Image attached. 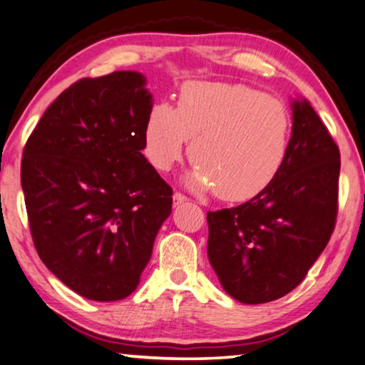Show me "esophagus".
I'll return each instance as SVG.
<instances>
[{
	"instance_id": "1",
	"label": "esophagus",
	"mask_w": 365,
	"mask_h": 365,
	"mask_svg": "<svg viewBox=\"0 0 365 365\" xmlns=\"http://www.w3.org/2000/svg\"><path fill=\"white\" fill-rule=\"evenodd\" d=\"M173 200H174V205H179V204L186 202L187 197H186V195H184V194H181V192H174Z\"/></svg>"
}]
</instances>
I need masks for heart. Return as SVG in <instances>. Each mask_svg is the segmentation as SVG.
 <instances>
[{
    "label": "heart",
    "instance_id": "b5f03b06",
    "mask_svg": "<svg viewBox=\"0 0 365 365\" xmlns=\"http://www.w3.org/2000/svg\"><path fill=\"white\" fill-rule=\"evenodd\" d=\"M191 141V184L220 197L244 200L272 184L292 145V117L282 100L245 86L187 82L178 105L156 103L146 118L143 146L158 171H170Z\"/></svg>",
    "mask_w": 365,
    "mask_h": 365
}]
</instances>
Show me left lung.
I'll list each match as a JSON object with an SVG mask.
<instances>
[{
	"label": "left lung",
	"mask_w": 365,
	"mask_h": 365,
	"mask_svg": "<svg viewBox=\"0 0 365 365\" xmlns=\"http://www.w3.org/2000/svg\"><path fill=\"white\" fill-rule=\"evenodd\" d=\"M292 108L289 153L270 186L237 207L207 212L210 265L245 304L297 288L334 230L339 148L308 100H293Z\"/></svg>",
	"instance_id": "8db88e82"
}]
</instances>
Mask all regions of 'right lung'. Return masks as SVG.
Listing matches in <instances>:
<instances>
[{
    "mask_svg": "<svg viewBox=\"0 0 365 365\" xmlns=\"http://www.w3.org/2000/svg\"><path fill=\"white\" fill-rule=\"evenodd\" d=\"M143 73L117 71L66 88L28 138L21 186L36 250L92 301L138 287L173 189L143 156L153 108Z\"/></svg>",
    "mask_w": 365,
    "mask_h": 365,
    "instance_id": "obj_1",
    "label": "right lung"
}]
</instances>
